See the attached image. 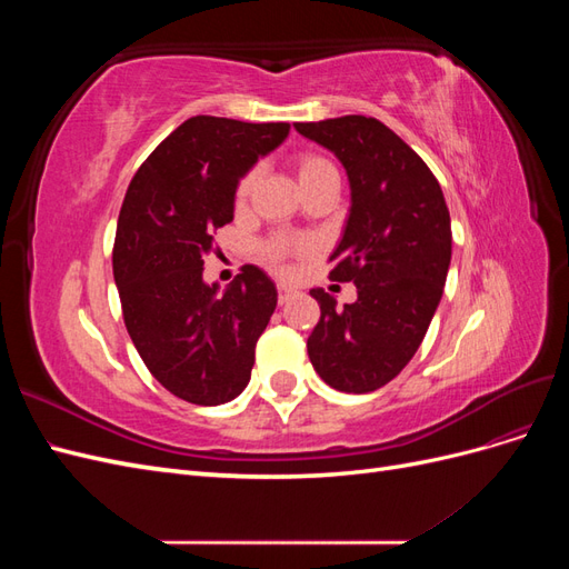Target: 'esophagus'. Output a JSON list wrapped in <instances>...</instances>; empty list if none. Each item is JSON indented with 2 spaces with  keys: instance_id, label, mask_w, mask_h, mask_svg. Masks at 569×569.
<instances>
[{
  "instance_id": "esophagus-1",
  "label": "esophagus",
  "mask_w": 569,
  "mask_h": 569,
  "mask_svg": "<svg viewBox=\"0 0 569 569\" xmlns=\"http://www.w3.org/2000/svg\"><path fill=\"white\" fill-rule=\"evenodd\" d=\"M291 297H295V289L287 287V284H280V287H278V301H280V303H287Z\"/></svg>"
}]
</instances>
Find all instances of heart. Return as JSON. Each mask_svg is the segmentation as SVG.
<instances>
[{
	"mask_svg": "<svg viewBox=\"0 0 569 569\" xmlns=\"http://www.w3.org/2000/svg\"><path fill=\"white\" fill-rule=\"evenodd\" d=\"M295 170H297V178L303 187V192H308V189L325 182V180L339 178L335 163L330 159H325L322 153H316V151L297 153ZM253 187H256V170H249V173L239 178L237 189H234V206H237V209H244V206L249 203ZM306 253H311V244L303 242V239H297V237L278 234V237L266 239V242L261 244V258L274 270H287L289 263H291V258L306 256Z\"/></svg>",
	"mask_w": 569,
	"mask_h": 569,
	"instance_id": "1",
	"label": "heart"
}]
</instances>
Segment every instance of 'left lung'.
<instances>
[{
    "mask_svg": "<svg viewBox=\"0 0 569 569\" xmlns=\"http://www.w3.org/2000/svg\"><path fill=\"white\" fill-rule=\"evenodd\" d=\"M295 128L347 168L351 211L330 278L358 291L337 311L335 297L311 289L320 320L308 358L332 389L368 393L420 349L449 274L451 216L432 170L382 120L341 116Z\"/></svg>",
    "mask_w": 569,
    "mask_h": 569,
    "instance_id": "1",
    "label": "left lung"
}]
</instances>
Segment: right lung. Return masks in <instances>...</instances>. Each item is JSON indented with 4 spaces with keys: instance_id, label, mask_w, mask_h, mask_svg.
I'll return each mask as SVG.
<instances>
[{
    "instance_id": "add662e5",
    "label": "right lung",
    "mask_w": 569,
    "mask_h": 569,
    "mask_svg": "<svg viewBox=\"0 0 569 569\" xmlns=\"http://www.w3.org/2000/svg\"><path fill=\"white\" fill-rule=\"evenodd\" d=\"M287 134L289 123L189 118L149 153L120 206L113 278L128 335L149 372L187 403H228L251 380L278 289L244 266L218 295L203 282V258L234 216L239 178Z\"/></svg>"
}]
</instances>
